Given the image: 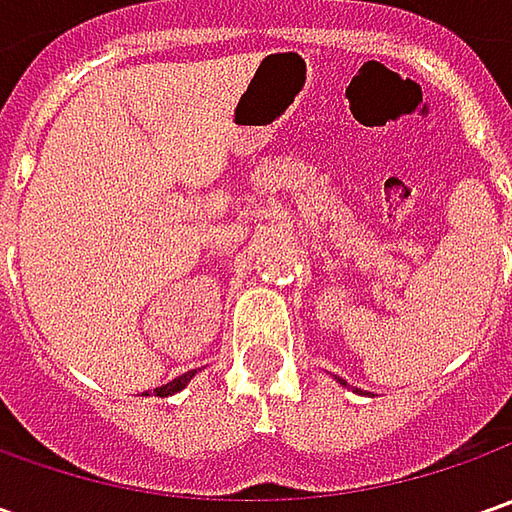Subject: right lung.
I'll return each instance as SVG.
<instances>
[{
	"label": "right lung",
	"mask_w": 512,
	"mask_h": 512,
	"mask_svg": "<svg viewBox=\"0 0 512 512\" xmlns=\"http://www.w3.org/2000/svg\"><path fill=\"white\" fill-rule=\"evenodd\" d=\"M193 376H196V370H190V373H182V376H176L173 382L162 384V387H156L153 393H156V396H173V393H179V390H182V387H185V384L190 382ZM145 396H148V393H145Z\"/></svg>",
	"instance_id": "right-lung-1"
}]
</instances>
